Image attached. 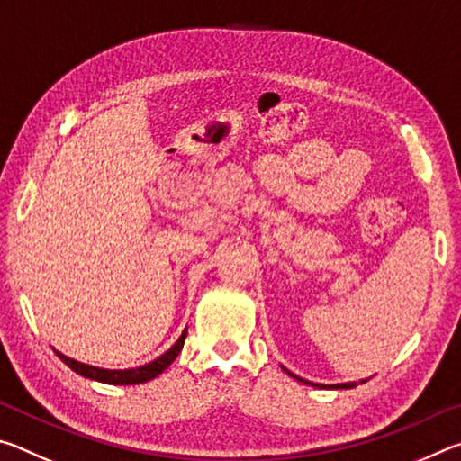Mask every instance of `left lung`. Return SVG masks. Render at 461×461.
I'll list each match as a JSON object with an SVG mask.
<instances>
[{
  "label": "left lung",
  "instance_id": "1",
  "mask_svg": "<svg viewBox=\"0 0 461 461\" xmlns=\"http://www.w3.org/2000/svg\"><path fill=\"white\" fill-rule=\"evenodd\" d=\"M280 368H283L288 376H293V378H296L299 382H303V384H307V386H315V388H331V390H339V388H343V390H348V388H354V386H357V382H341V384H315V382H309V380H305V378H299L296 376V374H293V372H288L285 366H280ZM366 380H360V384H364Z\"/></svg>",
  "mask_w": 461,
  "mask_h": 461
}]
</instances>
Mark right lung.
Listing matches in <instances>:
<instances>
[{
  "label": "right lung",
  "mask_w": 461,
  "mask_h": 461,
  "mask_svg": "<svg viewBox=\"0 0 461 461\" xmlns=\"http://www.w3.org/2000/svg\"><path fill=\"white\" fill-rule=\"evenodd\" d=\"M185 338H186V327L181 333V338L175 341V346H170L165 354L156 357V360L148 362L144 366H138V368H128V370H107V368H97V366H89L83 362H77L73 357H68L65 354L57 352V356L65 362L68 368L73 372L81 374L83 378L89 380H97L104 382V384H115V386H130V384H142V382H148L158 376V374L165 372L170 364L175 362V357L181 354V349L185 346Z\"/></svg>",
  "instance_id": "add662e5"
}]
</instances>
